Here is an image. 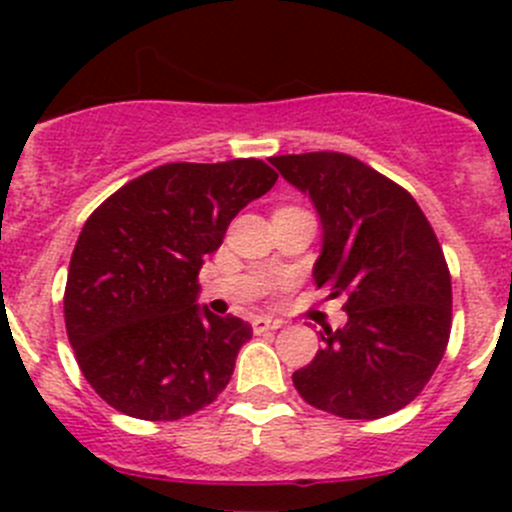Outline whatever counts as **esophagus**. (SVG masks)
Segmentation results:
<instances>
[{
    "label": "esophagus",
    "instance_id": "1",
    "mask_svg": "<svg viewBox=\"0 0 512 512\" xmlns=\"http://www.w3.org/2000/svg\"><path fill=\"white\" fill-rule=\"evenodd\" d=\"M280 327H282L280 319H270V317H257L255 322H252V329H255V334L272 332V329H280Z\"/></svg>",
    "mask_w": 512,
    "mask_h": 512
}]
</instances>
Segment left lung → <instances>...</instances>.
Masks as SVG:
<instances>
[{
  "mask_svg": "<svg viewBox=\"0 0 512 512\" xmlns=\"http://www.w3.org/2000/svg\"><path fill=\"white\" fill-rule=\"evenodd\" d=\"M322 220L314 285L344 297L347 324L324 327L317 356L292 374L314 409L384 418L416 399L451 337V272L409 190L347 153L270 158Z\"/></svg>",
  "mask_w": 512,
  "mask_h": 512,
  "instance_id": "1",
  "label": "left lung"
}]
</instances>
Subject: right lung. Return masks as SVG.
Returning <instances> with one entry per match:
<instances>
[{"instance_id":"1","label":"right lung","mask_w":512,"mask_h":512,"mask_svg":"<svg viewBox=\"0 0 512 512\" xmlns=\"http://www.w3.org/2000/svg\"><path fill=\"white\" fill-rule=\"evenodd\" d=\"M257 158L165 163L89 215L64 292L81 374L121 414L178 421L213 404L252 337L198 299V272L230 220L275 185Z\"/></svg>"}]
</instances>
